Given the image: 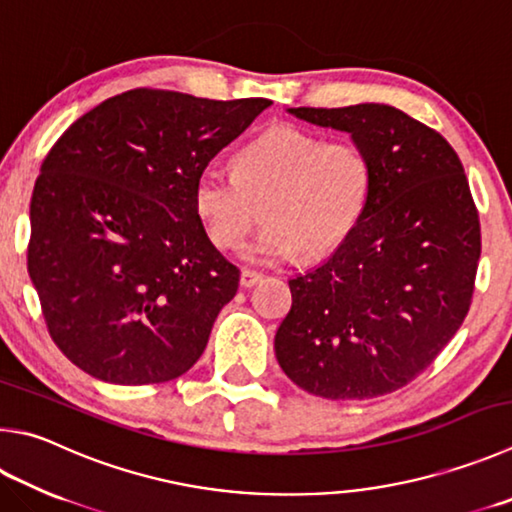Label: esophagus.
I'll return each instance as SVG.
<instances>
[{
    "label": "esophagus",
    "instance_id": "1",
    "mask_svg": "<svg viewBox=\"0 0 512 512\" xmlns=\"http://www.w3.org/2000/svg\"><path fill=\"white\" fill-rule=\"evenodd\" d=\"M257 282H262V275L255 273V271H241L239 275V286L248 291V288H253Z\"/></svg>",
    "mask_w": 512,
    "mask_h": 512
}]
</instances>
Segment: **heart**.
Returning <instances> with one entry per match:
<instances>
[{
    "instance_id": "heart-1",
    "label": "heart",
    "mask_w": 512,
    "mask_h": 512,
    "mask_svg": "<svg viewBox=\"0 0 512 512\" xmlns=\"http://www.w3.org/2000/svg\"><path fill=\"white\" fill-rule=\"evenodd\" d=\"M371 179L360 145L280 127L241 147L235 172L203 167L192 201L208 237L228 250L244 244L262 208L266 226L244 248V259L280 264L297 253L318 259L336 250L365 212Z\"/></svg>"
}]
</instances>
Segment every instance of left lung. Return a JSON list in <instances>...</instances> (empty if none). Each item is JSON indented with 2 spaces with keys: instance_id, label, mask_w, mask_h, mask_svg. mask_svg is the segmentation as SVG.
<instances>
[{
  "instance_id": "1",
  "label": "left lung",
  "mask_w": 512,
  "mask_h": 512,
  "mask_svg": "<svg viewBox=\"0 0 512 512\" xmlns=\"http://www.w3.org/2000/svg\"><path fill=\"white\" fill-rule=\"evenodd\" d=\"M286 111L347 132L374 179L351 235L288 280L277 362L331 401L396 392L432 365L470 309L481 230L463 165L441 134L383 102Z\"/></svg>"
}]
</instances>
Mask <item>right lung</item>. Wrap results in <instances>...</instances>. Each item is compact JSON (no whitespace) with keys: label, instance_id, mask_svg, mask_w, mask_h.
Returning <instances> with one entry per match:
<instances>
[{"label":"right lung","instance_id":"obj_1","mask_svg":"<svg viewBox=\"0 0 512 512\" xmlns=\"http://www.w3.org/2000/svg\"><path fill=\"white\" fill-rule=\"evenodd\" d=\"M271 105L134 89L51 147L31 197L29 275L73 365L154 385L201 358L239 271L194 212V179Z\"/></svg>","mask_w":512,"mask_h":512}]
</instances>
